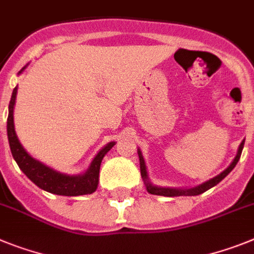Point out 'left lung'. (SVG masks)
I'll return each mask as SVG.
<instances>
[{"label":"left lung","instance_id":"8db88e82","mask_svg":"<svg viewBox=\"0 0 254 254\" xmlns=\"http://www.w3.org/2000/svg\"><path fill=\"white\" fill-rule=\"evenodd\" d=\"M244 148V141H242V144L239 145V149H238V154H236V157L234 158L233 163L230 166L227 167L226 170L224 172H221L220 175H217L213 179L208 180L205 181L204 184H201V185L195 186V188H191V189H175V188H160V186H154L153 184L149 183L148 179V172H146V166H145V160L144 157H142L141 151L138 149V158H140V171H141V176L142 180H144L145 186H146V190L148 192L153 195H162V196H192V195H199L201 192L207 191L208 189H211L213 188L214 185H217L220 181L225 179V177L234 170V167L236 166V163L239 162L240 155H242V150Z\"/></svg>","mask_w":254,"mask_h":254}]
</instances>
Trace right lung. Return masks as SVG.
Returning <instances> with one entry per match:
<instances>
[{
    "label": "right lung",
    "instance_id": "right-lung-1",
    "mask_svg": "<svg viewBox=\"0 0 254 254\" xmlns=\"http://www.w3.org/2000/svg\"><path fill=\"white\" fill-rule=\"evenodd\" d=\"M27 66V65H25ZM24 66L21 71L25 69ZM16 94H18V87H15L12 91L11 100L8 104V117H7V137L11 154L15 162L18 163L19 168L27 175L28 179L32 183L36 184L38 188H41L45 191H49L51 194L65 195V196H77V195L92 194L97 189L99 184V172H100V164L105 154L116 145V142L112 141L106 144L99 153L94 160L91 162L88 170L83 175H77V176H69L64 175L58 171H54L53 168L45 166L40 160H36L32 158L29 154L25 151V149L21 146L18 136L15 133L14 127V105L16 100Z\"/></svg>",
    "mask_w": 254,
    "mask_h": 254
}]
</instances>
